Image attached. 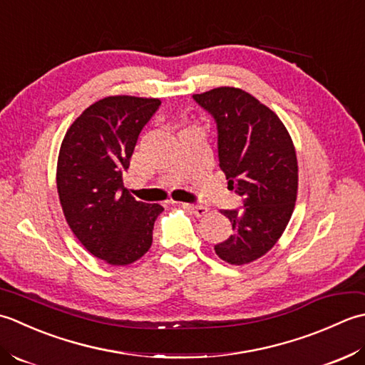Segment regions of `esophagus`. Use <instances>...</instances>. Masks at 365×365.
<instances>
[{
	"mask_svg": "<svg viewBox=\"0 0 365 365\" xmlns=\"http://www.w3.org/2000/svg\"><path fill=\"white\" fill-rule=\"evenodd\" d=\"M184 206L187 207V210H190L193 214L197 215V217H203V215L210 211L207 210L206 206H202V205H190V203H184Z\"/></svg>",
	"mask_w": 365,
	"mask_h": 365,
	"instance_id": "obj_1",
	"label": "esophagus"
}]
</instances>
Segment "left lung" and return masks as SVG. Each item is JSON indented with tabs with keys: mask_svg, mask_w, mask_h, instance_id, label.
<instances>
[{
	"mask_svg": "<svg viewBox=\"0 0 365 365\" xmlns=\"http://www.w3.org/2000/svg\"><path fill=\"white\" fill-rule=\"evenodd\" d=\"M193 99L217 123L220 170L244 200L240 211H220L233 235L214 250L230 264L252 263L274 247L292 219L297 197L293 140L271 108L240 88H214Z\"/></svg>",
	"mask_w": 365,
	"mask_h": 365,
	"instance_id": "obj_1",
	"label": "left lung"
}]
</instances>
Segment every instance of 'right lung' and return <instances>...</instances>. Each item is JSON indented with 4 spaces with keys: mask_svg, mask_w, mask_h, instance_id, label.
<instances>
[{
    "mask_svg": "<svg viewBox=\"0 0 365 365\" xmlns=\"http://www.w3.org/2000/svg\"><path fill=\"white\" fill-rule=\"evenodd\" d=\"M160 101L108 96L89 106L59 148L56 187L66 222L81 245L113 266L143 257L163 207L137 202L123 185L132 153Z\"/></svg>",
    "mask_w": 365,
    "mask_h": 365,
    "instance_id": "right-lung-1",
    "label": "right lung"
}]
</instances>
